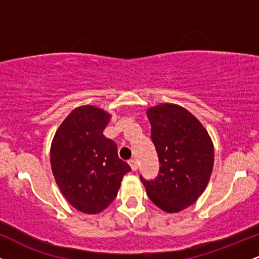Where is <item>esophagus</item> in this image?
Masks as SVG:
<instances>
[{
  "instance_id": "34e87169",
  "label": "esophagus",
  "mask_w": 259,
  "mask_h": 259,
  "mask_svg": "<svg viewBox=\"0 0 259 259\" xmlns=\"http://www.w3.org/2000/svg\"><path fill=\"white\" fill-rule=\"evenodd\" d=\"M129 164H130V167H132V169L134 171L135 170H138V160H136L135 158H132L129 160Z\"/></svg>"
}]
</instances>
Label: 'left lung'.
I'll return each mask as SVG.
<instances>
[{"instance_id": "left-lung-1", "label": "left lung", "mask_w": 259, "mask_h": 259, "mask_svg": "<svg viewBox=\"0 0 259 259\" xmlns=\"http://www.w3.org/2000/svg\"><path fill=\"white\" fill-rule=\"evenodd\" d=\"M151 139L159 160L158 175H140L150 200L160 209L179 212L191 206L206 189L214 150L207 130L183 107L164 103L147 111Z\"/></svg>"}]
</instances>
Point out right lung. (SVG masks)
I'll list each match as a JSON object with an SVG mask.
<instances>
[{
    "mask_svg": "<svg viewBox=\"0 0 259 259\" xmlns=\"http://www.w3.org/2000/svg\"><path fill=\"white\" fill-rule=\"evenodd\" d=\"M109 117L96 107H79L65 118L52 141L56 183L68 202L88 214L105 209L132 170L118 157L115 142L103 135Z\"/></svg>",
    "mask_w": 259,
    "mask_h": 259,
    "instance_id": "right-lung-1",
    "label": "right lung"
}]
</instances>
